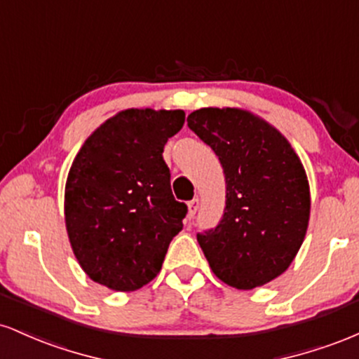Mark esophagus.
<instances>
[{"instance_id":"obj_1","label":"esophagus","mask_w":359,"mask_h":359,"mask_svg":"<svg viewBox=\"0 0 359 359\" xmlns=\"http://www.w3.org/2000/svg\"><path fill=\"white\" fill-rule=\"evenodd\" d=\"M189 219H192L194 216H196V212L199 211V205H201V203H199V199H192V201H189Z\"/></svg>"}]
</instances>
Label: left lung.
I'll use <instances>...</instances> for the list:
<instances>
[{
  "mask_svg": "<svg viewBox=\"0 0 359 359\" xmlns=\"http://www.w3.org/2000/svg\"><path fill=\"white\" fill-rule=\"evenodd\" d=\"M187 126L217 155L226 182L221 221L197 233L209 266L241 290L277 278L309 224L311 194L300 158L275 128L243 109H197Z\"/></svg>",
  "mask_w": 359,
  "mask_h": 359,
  "instance_id": "left-lung-1",
  "label": "left lung"
}]
</instances>
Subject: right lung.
<instances>
[{
  "label": "right lung",
  "instance_id": "right-lung-1",
  "mask_svg": "<svg viewBox=\"0 0 359 359\" xmlns=\"http://www.w3.org/2000/svg\"><path fill=\"white\" fill-rule=\"evenodd\" d=\"M185 113L126 109L101 125L77 154L65 184V224L74 255L94 282L131 292L156 277L182 231L163 147Z\"/></svg>",
  "mask_w": 359,
  "mask_h": 359
}]
</instances>
